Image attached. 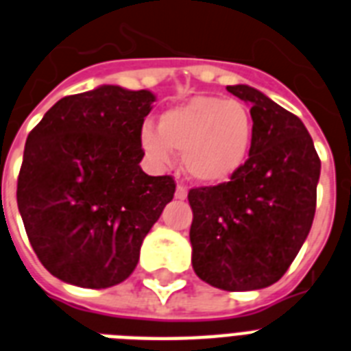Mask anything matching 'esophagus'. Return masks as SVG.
Here are the masks:
<instances>
[{"instance_id": "esophagus-1", "label": "esophagus", "mask_w": 351, "mask_h": 351, "mask_svg": "<svg viewBox=\"0 0 351 351\" xmlns=\"http://www.w3.org/2000/svg\"><path fill=\"white\" fill-rule=\"evenodd\" d=\"M175 198L176 200H185L187 198V189H185L184 185H176V191H175Z\"/></svg>"}]
</instances>
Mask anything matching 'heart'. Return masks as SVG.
Returning a JSON list of instances; mask_svg holds the SVG:
<instances>
[{"label": "heart", "mask_w": 351, "mask_h": 351, "mask_svg": "<svg viewBox=\"0 0 351 351\" xmlns=\"http://www.w3.org/2000/svg\"><path fill=\"white\" fill-rule=\"evenodd\" d=\"M254 119L238 99L196 95L169 108L158 119V131L144 126L141 144L155 164H169L182 153L185 173L205 185L230 180L249 158Z\"/></svg>", "instance_id": "heart-1"}]
</instances>
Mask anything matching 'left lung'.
Returning a JSON list of instances; mask_svg holds the SVG:
<instances>
[{"label": "left lung", "instance_id": "1", "mask_svg": "<svg viewBox=\"0 0 351 351\" xmlns=\"http://www.w3.org/2000/svg\"><path fill=\"white\" fill-rule=\"evenodd\" d=\"M249 102L254 141L229 182L191 189L196 276L229 292L274 285L289 270L315 215L321 160L301 119L256 88L227 86Z\"/></svg>", "mask_w": 351, "mask_h": 351}]
</instances>
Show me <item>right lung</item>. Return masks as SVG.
I'll use <instances>...</instances> for the list:
<instances>
[{
  "instance_id": "add662e5",
  "label": "right lung",
  "mask_w": 351,
  "mask_h": 351,
  "mask_svg": "<svg viewBox=\"0 0 351 351\" xmlns=\"http://www.w3.org/2000/svg\"><path fill=\"white\" fill-rule=\"evenodd\" d=\"M156 97L102 84L62 97L28 133L18 207L43 267L64 283L108 289L135 270L141 245L173 200V176L141 167V131Z\"/></svg>"
}]
</instances>
